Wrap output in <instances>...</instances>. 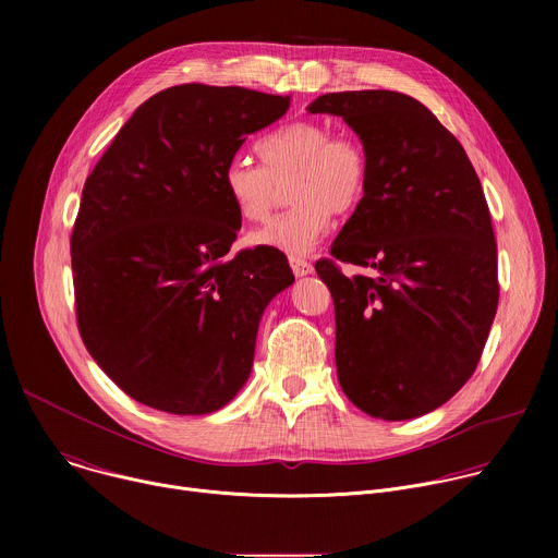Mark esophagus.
<instances>
[{
	"label": "esophagus",
	"mask_w": 558,
	"mask_h": 558,
	"mask_svg": "<svg viewBox=\"0 0 558 558\" xmlns=\"http://www.w3.org/2000/svg\"><path fill=\"white\" fill-rule=\"evenodd\" d=\"M289 265H291V269H293L295 276H306V274L313 271V265H311L308 260L300 258V256H289Z\"/></svg>",
	"instance_id": "esophagus-1"
}]
</instances>
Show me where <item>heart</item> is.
I'll list each match as a JSON object with an SVG mask.
<instances>
[{
	"label": "heart",
	"instance_id": "heart-1",
	"mask_svg": "<svg viewBox=\"0 0 558 558\" xmlns=\"http://www.w3.org/2000/svg\"><path fill=\"white\" fill-rule=\"evenodd\" d=\"M263 166L233 156L222 183L238 216L260 222L274 209L280 185L293 205L256 229L250 241L291 256L308 254L329 231L333 214L353 211L368 185V151L353 134H333L323 121H293L258 143Z\"/></svg>",
	"mask_w": 558,
	"mask_h": 558
}]
</instances>
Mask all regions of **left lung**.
Here are the masks:
<instances>
[{"label":"left lung","instance_id":"obj_1","mask_svg":"<svg viewBox=\"0 0 558 558\" xmlns=\"http://www.w3.org/2000/svg\"><path fill=\"white\" fill-rule=\"evenodd\" d=\"M368 151L362 203L315 263L336 306V366L349 400L400 422L435 411L472 377L497 304L490 209L461 143L417 99L329 93ZM366 268L344 277L339 263Z\"/></svg>","mask_w":558,"mask_h":558}]
</instances>
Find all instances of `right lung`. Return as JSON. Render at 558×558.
<instances>
[{"instance_id": "right-lung-1", "label": "right lung", "mask_w": 558, "mask_h": 558, "mask_svg": "<svg viewBox=\"0 0 558 558\" xmlns=\"http://www.w3.org/2000/svg\"><path fill=\"white\" fill-rule=\"evenodd\" d=\"M287 110L289 97L241 86L161 90L86 179L70 235L76 327L149 409L214 413L250 377L260 315L293 274L274 247L229 252L241 216L222 174Z\"/></svg>"}]
</instances>
